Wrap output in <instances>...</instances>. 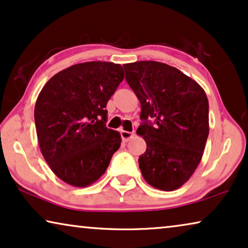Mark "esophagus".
Returning a JSON list of instances; mask_svg holds the SVG:
<instances>
[{"label": "esophagus", "mask_w": 248, "mask_h": 248, "mask_svg": "<svg viewBox=\"0 0 248 248\" xmlns=\"http://www.w3.org/2000/svg\"><path fill=\"white\" fill-rule=\"evenodd\" d=\"M121 137H122V139H123V141L127 142L128 140H131V139L134 137V133H133V132H128V131L122 130L121 131Z\"/></svg>", "instance_id": "1"}]
</instances>
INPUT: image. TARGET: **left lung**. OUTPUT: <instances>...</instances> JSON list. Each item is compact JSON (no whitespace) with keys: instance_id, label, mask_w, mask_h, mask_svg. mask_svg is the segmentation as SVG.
Returning <instances> with one entry per match:
<instances>
[{"instance_id":"1","label":"left lung","mask_w":248,"mask_h":248,"mask_svg":"<svg viewBox=\"0 0 248 248\" xmlns=\"http://www.w3.org/2000/svg\"><path fill=\"white\" fill-rule=\"evenodd\" d=\"M123 67L141 104L143 122L137 134L147 143L139 157L142 176L152 187L174 191L202 159L209 135L208 98L196 81L165 63L140 61Z\"/></svg>"}]
</instances>
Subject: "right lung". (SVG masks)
<instances>
[{
  "mask_svg": "<svg viewBox=\"0 0 248 248\" xmlns=\"http://www.w3.org/2000/svg\"><path fill=\"white\" fill-rule=\"evenodd\" d=\"M124 79L111 62H86L62 70L40 91L35 123L43 157L67 184L86 187L106 171L121 134L106 127V105Z\"/></svg>",
  "mask_w": 248,
  "mask_h": 248,
  "instance_id": "right-lung-1",
  "label": "right lung"
}]
</instances>
